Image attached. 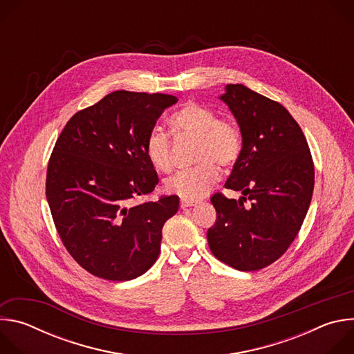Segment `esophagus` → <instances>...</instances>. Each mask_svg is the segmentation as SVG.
Returning <instances> with one entry per match:
<instances>
[{
    "label": "esophagus",
    "mask_w": 354,
    "mask_h": 354,
    "mask_svg": "<svg viewBox=\"0 0 354 354\" xmlns=\"http://www.w3.org/2000/svg\"><path fill=\"white\" fill-rule=\"evenodd\" d=\"M196 205H197V201H194V200H187V198L180 200V209H183V210L187 207H193Z\"/></svg>",
    "instance_id": "34e87169"
}]
</instances>
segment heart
Wrapping results in <instances>:
<instances>
[{"instance_id": "1", "label": "heart", "mask_w": 354, "mask_h": 354, "mask_svg": "<svg viewBox=\"0 0 354 354\" xmlns=\"http://www.w3.org/2000/svg\"><path fill=\"white\" fill-rule=\"evenodd\" d=\"M169 127L176 138L196 141L193 161L196 167L178 172L167 179L165 190L187 200H198L210 190L218 179L216 165L228 168L234 165L242 153V134L238 126L203 105L187 104L169 119ZM144 149L148 161L158 172L168 174L174 168L171 140L167 133L153 129L145 141Z\"/></svg>"}]
</instances>
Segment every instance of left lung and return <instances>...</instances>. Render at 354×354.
<instances>
[{"label":"left lung","mask_w":354,"mask_h":354,"mask_svg":"<svg viewBox=\"0 0 354 354\" xmlns=\"http://www.w3.org/2000/svg\"><path fill=\"white\" fill-rule=\"evenodd\" d=\"M220 99L242 134V153L225 187L242 196H212L217 220L207 241L218 261L259 270L284 254L304 223L314 162L304 133L283 105L242 84H228Z\"/></svg>","instance_id":"8db88e82"}]
</instances>
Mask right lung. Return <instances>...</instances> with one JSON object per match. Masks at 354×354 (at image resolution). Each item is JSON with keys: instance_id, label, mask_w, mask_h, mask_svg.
I'll return each mask as SVG.
<instances>
[{"instance_id": "1", "label": "right lung", "mask_w": 354, "mask_h": 354, "mask_svg": "<svg viewBox=\"0 0 354 354\" xmlns=\"http://www.w3.org/2000/svg\"><path fill=\"white\" fill-rule=\"evenodd\" d=\"M176 102L174 95L115 91L77 112L56 141L46 176L50 212L68 254L96 277L136 279L160 255L179 197L130 200L158 183L144 141Z\"/></svg>"}]
</instances>
